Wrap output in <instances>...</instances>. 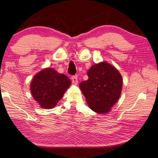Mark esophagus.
<instances>
[{"label":"esophagus","mask_w":158,"mask_h":158,"mask_svg":"<svg viewBox=\"0 0 158 158\" xmlns=\"http://www.w3.org/2000/svg\"><path fill=\"white\" fill-rule=\"evenodd\" d=\"M71 79H72V81L74 83H77V81H78V79H77V76H72L71 77Z\"/></svg>","instance_id":"obj_1"}]
</instances>
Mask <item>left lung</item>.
Returning a JSON list of instances; mask_svg holds the SVG:
<instances>
[{
  "label": "left lung",
  "instance_id": "left-lung-1",
  "mask_svg": "<svg viewBox=\"0 0 158 158\" xmlns=\"http://www.w3.org/2000/svg\"><path fill=\"white\" fill-rule=\"evenodd\" d=\"M88 79L79 84L89 107L98 113L109 112L118 100L122 89V77L115 67L106 62L93 65Z\"/></svg>",
  "mask_w": 158,
  "mask_h": 158
}]
</instances>
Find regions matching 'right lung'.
<instances>
[{"mask_svg":"<svg viewBox=\"0 0 158 158\" xmlns=\"http://www.w3.org/2000/svg\"><path fill=\"white\" fill-rule=\"evenodd\" d=\"M70 82L64 74L58 73L53 69H45L36 74L31 81L32 95L41 108H53L62 98Z\"/></svg>","mask_w":158,"mask_h":158,"instance_id":"right-lung-1","label":"right lung"}]
</instances>
